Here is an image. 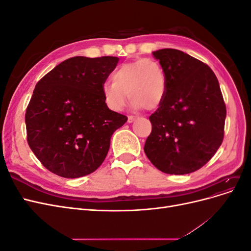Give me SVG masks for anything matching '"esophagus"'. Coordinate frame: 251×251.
I'll use <instances>...</instances> for the list:
<instances>
[{"mask_svg": "<svg viewBox=\"0 0 251 251\" xmlns=\"http://www.w3.org/2000/svg\"><path fill=\"white\" fill-rule=\"evenodd\" d=\"M136 118H137V116H134V115H130L127 117V123L128 124H131V123H133L134 120H136Z\"/></svg>", "mask_w": 251, "mask_h": 251, "instance_id": "1", "label": "esophagus"}]
</instances>
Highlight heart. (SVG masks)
I'll return each mask as SVG.
<instances>
[{"label":"heart","mask_w":251,"mask_h":251,"mask_svg":"<svg viewBox=\"0 0 251 251\" xmlns=\"http://www.w3.org/2000/svg\"><path fill=\"white\" fill-rule=\"evenodd\" d=\"M101 91L109 109L119 112L126 103V93L135 109H157L161 104L166 78L161 65L153 58H139L119 66Z\"/></svg>","instance_id":"1"}]
</instances>
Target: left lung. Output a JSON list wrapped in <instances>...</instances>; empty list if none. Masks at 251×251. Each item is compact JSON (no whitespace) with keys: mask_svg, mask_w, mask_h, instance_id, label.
<instances>
[{"mask_svg":"<svg viewBox=\"0 0 251 251\" xmlns=\"http://www.w3.org/2000/svg\"><path fill=\"white\" fill-rule=\"evenodd\" d=\"M163 68L166 91L150 116L151 132L144 153L166 174L200 170L216 154L224 138L226 105L210 68L177 49L153 52Z\"/></svg>","mask_w":251,"mask_h":251,"instance_id":"1","label":"left lung"}]
</instances>
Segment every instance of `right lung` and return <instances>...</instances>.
<instances>
[{"label": "right lung", "mask_w": 251, "mask_h": 251, "mask_svg": "<svg viewBox=\"0 0 251 251\" xmlns=\"http://www.w3.org/2000/svg\"><path fill=\"white\" fill-rule=\"evenodd\" d=\"M119 58L74 56L36 83L25 114L27 141L41 163L64 178L96 171L127 117L111 111L102 85Z\"/></svg>", "instance_id": "right-lung-1"}]
</instances>
